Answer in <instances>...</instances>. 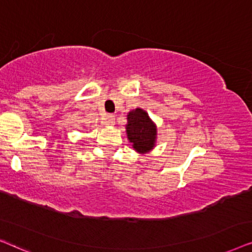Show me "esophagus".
<instances>
[{"label": "esophagus", "instance_id": "obj_1", "mask_svg": "<svg viewBox=\"0 0 252 252\" xmlns=\"http://www.w3.org/2000/svg\"><path fill=\"white\" fill-rule=\"evenodd\" d=\"M102 124L106 126H114V124H115V115H113V114H108V115L102 119Z\"/></svg>", "mask_w": 252, "mask_h": 252}]
</instances>
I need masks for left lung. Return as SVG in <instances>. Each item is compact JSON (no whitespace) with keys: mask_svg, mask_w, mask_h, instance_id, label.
Returning <instances> with one entry per match:
<instances>
[{"mask_svg":"<svg viewBox=\"0 0 252 252\" xmlns=\"http://www.w3.org/2000/svg\"><path fill=\"white\" fill-rule=\"evenodd\" d=\"M126 133L137 152L144 153L153 149L157 129L145 110L137 108L128 114Z\"/></svg>","mask_w":252,"mask_h":252,"instance_id":"1","label":"left lung"}]
</instances>
